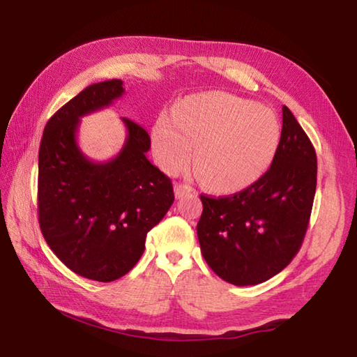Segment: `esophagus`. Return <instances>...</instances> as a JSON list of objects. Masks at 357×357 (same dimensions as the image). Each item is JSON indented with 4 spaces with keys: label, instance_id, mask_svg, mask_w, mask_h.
Listing matches in <instances>:
<instances>
[{
    "label": "esophagus",
    "instance_id": "esophagus-1",
    "mask_svg": "<svg viewBox=\"0 0 357 357\" xmlns=\"http://www.w3.org/2000/svg\"><path fill=\"white\" fill-rule=\"evenodd\" d=\"M192 192H193V188L190 185L181 184V183L174 184V197H176V198H183L184 195H188V193H192Z\"/></svg>",
    "mask_w": 357,
    "mask_h": 357
}]
</instances>
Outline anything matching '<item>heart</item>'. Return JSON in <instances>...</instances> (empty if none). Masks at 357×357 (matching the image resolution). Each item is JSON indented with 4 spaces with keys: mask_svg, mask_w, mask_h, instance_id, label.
<instances>
[{
    "mask_svg": "<svg viewBox=\"0 0 357 357\" xmlns=\"http://www.w3.org/2000/svg\"><path fill=\"white\" fill-rule=\"evenodd\" d=\"M282 123L268 107L227 93L188 96L160 116L151 131L153 151L165 172L188 164L215 192H236L260 179L274 162Z\"/></svg>",
    "mask_w": 357,
    "mask_h": 357,
    "instance_id": "b5f03b06",
    "label": "heart"
}]
</instances>
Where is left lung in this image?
Listing matches in <instances>:
<instances>
[{"label": "left lung", "mask_w": 357, "mask_h": 357, "mask_svg": "<svg viewBox=\"0 0 357 357\" xmlns=\"http://www.w3.org/2000/svg\"><path fill=\"white\" fill-rule=\"evenodd\" d=\"M317 184L316 150L288 107L271 169L229 197L201 195L197 232L208 266L236 286L269 280L291 263L308 229Z\"/></svg>", "instance_id": "left-lung-1"}]
</instances>
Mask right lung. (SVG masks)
Wrapping results in <instances>:
<instances>
[{
	"mask_svg": "<svg viewBox=\"0 0 357 357\" xmlns=\"http://www.w3.org/2000/svg\"><path fill=\"white\" fill-rule=\"evenodd\" d=\"M122 80L94 83L46 123L38 151V222L61 263L89 280L113 282L142 257L149 230L174 201L169 176L146 159L150 136L127 117L122 150L94 162L77 144L80 117L109 107Z\"/></svg>",
	"mask_w": 357,
	"mask_h": 357,
	"instance_id": "right-lung-1",
	"label": "right lung"
}]
</instances>
